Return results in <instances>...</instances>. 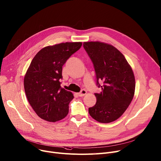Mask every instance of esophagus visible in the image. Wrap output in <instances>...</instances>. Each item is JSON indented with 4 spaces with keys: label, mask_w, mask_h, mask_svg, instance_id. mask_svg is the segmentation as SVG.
Listing matches in <instances>:
<instances>
[{
    "label": "esophagus",
    "mask_w": 161,
    "mask_h": 161,
    "mask_svg": "<svg viewBox=\"0 0 161 161\" xmlns=\"http://www.w3.org/2000/svg\"><path fill=\"white\" fill-rule=\"evenodd\" d=\"M86 93H87V91H85V89H83L78 94L79 96H80V97H82V96H84L85 94H86Z\"/></svg>",
    "instance_id": "34e87169"
}]
</instances>
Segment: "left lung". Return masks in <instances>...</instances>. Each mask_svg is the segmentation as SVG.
I'll return each instance as SVG.
<instances>
[{"instance_id": "8db88e82", "label": "left lung", "mask_w": 161, "mask_h": 161, "mask_svg": "<svg viewBox=\"0 0 161 161\" xmlns=\"http://www.w3.org/2000/svg\"><path fill=\"white\" fill-rule=\"evenodd\" d=\"M83 48L93 63L96 85L102 88L100 93H94L96 103L89 108V113L99 122H113L123 114L133 98V72L122 53L111 45L84 42Z\"/></svg>"}]
</instances>
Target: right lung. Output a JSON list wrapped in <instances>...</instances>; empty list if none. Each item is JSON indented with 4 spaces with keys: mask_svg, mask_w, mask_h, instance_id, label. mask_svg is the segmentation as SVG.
Instances as JSON below:
<instances>
[{
    "mask_svg": "<svg viewBox=\"0 0 161 161\" xmlns=\"http://www.w3.org/2000/svg\"><path fill=\"white\" fill-rule=\"evenodd\" d=\"M81 42H63L41 49L32 59L24 79L27 99L45 120L56 122L69 113L72 93L61 87L62 67L81 47Z\"/></svg>",
    "mask_w": 161,
    "mask_h": 161,
    "instance_id": "obj_1",
    "label": "right lung"
}]
</instances>
